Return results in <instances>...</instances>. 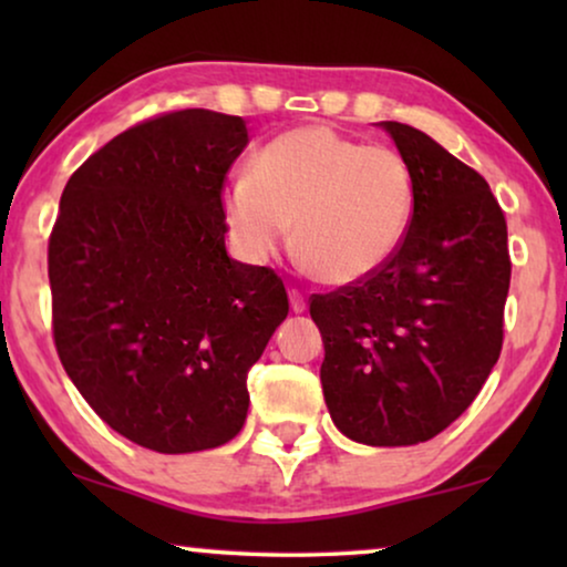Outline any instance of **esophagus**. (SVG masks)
Here are the masks:
<instances>
[{
	"label": "esophagus",
	"mask_w": 567,
	"mask_h": 567,
	"mask_svg": "<svg viewBox=\"0 0 567 567\" xmlns=\"http://www.w3.org/2000/svg\"><path fill=\"white\" fill-rule=\"evenodd\" d=\"M289 301H291V312L301 315L307 309V301H305V293L299 289H289Z\"/></svg>",
	"instance_id": "obj_1"
}]
</instances>
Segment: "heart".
Listing matches in <instances>:
<instances>
[{"instance_id":"obj_1","label":"heart","mask_w":567,"mask_h":567,"mask_svg":"<svg viewBox=\"0 0 567 567\" xmlns=\"http://www.w3.org/2000/svg\"><path fill=\"white\" fill-rule=\"evenodd\" d=\"M415 198L413 167L398 150L312 123L270 138L250 173L227 183L221 212L245 260L266 262L293 224V250L312 276L351 286L398 255Z\"/></svg>"}]
</instances>
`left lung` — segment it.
Wrapping results in <instances>:
<instances>
[{"label": "left lung", "instance_id": "1", "mask_svg": "<svg viewBox=\"0 0 567 567\" xmlns=\"http://www.w3.org/2000/svg\"><path fill=\"white\" fill-rule=\"evenodd\" d=\"M379 126L413 167V224L379 274L315 293L309 315L338 431L367 446H413L452 425L498 361L508 231L483 175L423 131Z\"/></svg>", "mask_w": 567, "mask_h": 567}]
</instances>
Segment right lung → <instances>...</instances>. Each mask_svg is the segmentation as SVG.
Listing matches in <instances>:
<instances>
[{"label": "right lung", "mask_w": 567, "mask_h": 567, "mask_svg": "<svg viewBox=\"0 0 567 567\" xmlns=\"http://www.w3.org/2000/svg\"><path fill=\"white\" fill-rule=\"evenodd\" d=\"M247 142L239 115L165 113L111 138L61 193L53 343L90 408L152 452L235 439L247 371L289 315L281 278L224 247V177Z\"/></svg>", "instance_id": "right-lung-1"}]
</instances>
